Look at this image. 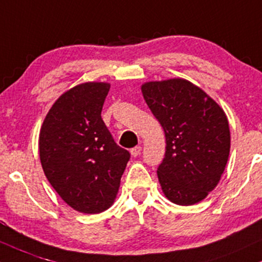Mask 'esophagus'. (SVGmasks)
<instances>
[{
	"instance_id": "34e87169",
	"label": "esophagus",
	"mask_w": 262,
	"mask_h": 262,
	"mask_svg": "<svg viewBox=\"0 0 262 262\" xmlns=\"http://www.w3.org/2000/svg\"><path fill=\"white\" fill-rule=\"evenodd\" d=\"M130 152H131L132 157H137V156H139V155L141 154V147H140V146L134 147V148H131Z\"/></svg>"
}]
</instances>
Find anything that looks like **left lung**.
Returning <instances> with one entry per match:
<instances>
[{
    "label": "left lung",
    "instance_id": "obj_1",
    "mask_svg": "<svg viewBox=\"0 0 262 262\" xmlns=\"http://www.w3.org/2000/svg\"><path fill=\"white\" fill-rule=\"evenodd\" d=\"M149 110L163 127L166 154L157 176L164 195L192 205L216 187L230 152V131L222 107L184 79L141 86Z\"/></svg>",
    "mask_w": 262,
    "mask_h": 262
}]
</instances>
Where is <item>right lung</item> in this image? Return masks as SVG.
<instances>
[{
    "label": "right lung",
    "mask_w": 262,
    "mask_h": 262,
    "mask_svg": "<svg viewBox=\"0 0 262 262\" xmlns=\"http://www.w3.org/2000/svg\"><path fill=\"white\" fill-rule=\"evenodd\" d=\"M107 83H84L60 96L39 134L44 174L73 209L98 214L113 205L130 152L116 145L101 119Z\"/></svg>",
    "instance_id": "obj_1"
}]
</instances>
